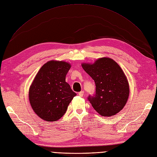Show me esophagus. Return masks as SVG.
<instances>
[{
    "label": "esophagus",
    "instance_id": "1",
    "mask_svg": "<svg viewBox=\"0 0 157 157\" xmlns=\"http://www.w3.org/2000/svg\"><path fill=\"white\" fill-rule=\"evenodd\" d=\"M83 94H84V92L83 91H81V92H79L78 93V95H79V96H81V97H82L83 95Z\"/></svg>",
    "mask_w": 157,
    "mask_h": 157
}]
</instances>
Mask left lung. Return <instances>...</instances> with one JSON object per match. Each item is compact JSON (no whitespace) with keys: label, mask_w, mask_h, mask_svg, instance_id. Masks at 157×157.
Segmentation results:
<instances>
[{"label":"left lung","mask_w":157,"mask_h":157,"mask_svg":"<svg viewBox=\"0 0 157 157\" xmlns=\"http://www.w3.org/2000/svg\"><path fill=\"white\" fill-rule=\"evenodd\" d=\"M81 66L95 81V94L88 98L95 110L103 117L119 113L125 106L129 94L128 81L121 67L106 57Z\"/></svg>","instance_id":"obj_1"}]
</instances>
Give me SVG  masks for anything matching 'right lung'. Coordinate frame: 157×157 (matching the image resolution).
Listing matches in <instances>:
<instances>
[{"label": "right lung", "mask_w": 157, "mask_h": 157, "mask_svg": "<svg viewBox=\"0 0 157 157\" xmlns=\"http://www.w3.org/2000/svg\"><path fill=\"white\" fill-rule=\"evenodd\" d=\"M71 64L51 60L38 72L29 90V99L33 111L42 119L56 121L65 113L76 94L65 81Z\"/></svg>", "instance_id": "right-lung-1"}]
</instances>
